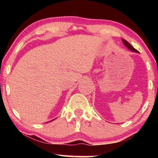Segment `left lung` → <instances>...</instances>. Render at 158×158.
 Here are the masks:
<instances>
[{
	"label": "left lung",
	"mask_w": 158,
	"mask_h": 158,
	"mask_svg": "<svg viewBox=\"0 0 158 158\" xmlns=\"http://www.w3.org/2000/svg\"><path fill=\"white\" fill-rule=\"evenodd\" d=\"M122 42H123V43L124 44V45H125L126 48H127V49H128L129 50H130V51H132V52H136V53H139V52L137 51V50L136 49H135L133 48V47L131 45L130 43L127 42V41H126L125 39H122Z\"/></svg>",
	"instance_id": "left-lung-1"
}]
</instances>
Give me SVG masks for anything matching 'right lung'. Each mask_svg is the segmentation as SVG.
Segmentation results:
<instances>
[{"instance_id":"obj_1","label":"right lung","mask_w":158,"mask_h":158,"mask_svg":"<svg viewBox=\"0 0 158 158\" xmlns=\"http://www.w3.org/2000/svg\"><path fill=\"white\" fill-rule=\"evenodd\" d=\"M53 119V120H54V119ZM53 120H52V121H53Z\"/></svg>"}]
</instances>
